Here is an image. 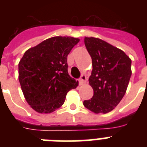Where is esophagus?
I'll list each match as a JSON object with an SVG mask.
<instances>
[{
  "instance_id": "obj_1",
  "label": "esophagus",
  "mask_w": 147,
  "mask_h": 147,
  "mask_svg": "<svg viewBox=\"0 0 147 147\" xmlns=\"http://www.w3.org/2000/svg\"><path fill=\"white\" fill-rule=\"evenodd\" d=\"M87 82V77L85 75H82L80 79H79V83L80 85H83V84H85Z\"/></svg>"
}]
</instances>
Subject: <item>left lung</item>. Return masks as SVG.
<instances>
[{
    "label": "left lung",
    "instance_id": "8db88e82",
    "mask_svg": "<svg viewBox=\"0 0 147 147\" xmlns=\"http://www.w3.org/2000/svg\"><path fill=\"white\" fill-rule=\"evenodd\" d=\"M85 45L92 59L89 84L93 96L83 105L95 113H107L125 94L132 74V61L123 51L98 38L85 37Z\"/></svg>",
    "mask_w": 147,
    "mask_h": 147
}]
</instances>
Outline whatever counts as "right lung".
I'll use <instances>...</instances> for the list:
<instances>
[{
    "instance_id": "obj_1",
    "label": "right lung",
    "mask_w": 147,
    "mask_h": 147,
    "mask_svg": "<svg viewBox=\"0 0 147 147\" xmlns=\"http://www.w3.org/2000/svg\"><path fill=\"white\" fill-rule=\"evenodd\" d=\"M78 38L54 37L25 52L18 65L19 82L28 105L37 112L49 113L60 107L78 81L67 72V57Z\"/></svg>"
}]
</instances>
